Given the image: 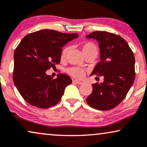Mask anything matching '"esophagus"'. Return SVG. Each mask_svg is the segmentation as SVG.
Listing matches in <instances>:
<instances>
[{
	"instance_id": "obj_1",
	"label": "esophagus",
	"mask_w": 147,
	"mask_h": 147,
	"mask_svg": "<svg viewBox=\"0 0 147 147\" xmlns=\"http://www.w3.org/2000/svg\"><path fill=\"white\" fill-rule=\"evenodd\" d=\"M73 81L74 83H76V84H78V85H81V84H82V82H81V81H78V80H73Z\"/></svg>"
}]
</instances>
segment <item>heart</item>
I'll return each instance as SVG.
<instances>
[{"instance_id":"b5f03b06","label":"heart","mask_w":147,"mask_h":147,"mask_svg":"<svg viewBox=\"0 0 147 147\" xmlns=\"http://www.w3.org/2000/svg\"><path fill=\"white\" fill-rule=\"evenodd\" d=\"M81 49H82V51L84 55L87 54V53H95L96 55L98 54L97 48H96L95 45L92 43V42H87L83 44L82 46H81ZM69 50V47H66L62 50V53H61V59L62 60H64L66 58V55H67ZM67 72L70 75H71L75 78H78V79H81L84 76V72H83V70L77 67H70L68 68Z\"/></svg>"}]
</instances>
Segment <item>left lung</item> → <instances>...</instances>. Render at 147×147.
I'll use <instances>...</instances> for the list:
<instances>
[{
    "label": "left lung",
    "instance_id": "left-lung-1",
    "mask_svg": "<svg viewBox=\"0 0 147 147\" xmlns=\"http://www.w3.org/2000/svg\"><path fill=\"white\" fill-rule=\"evenodd\" d=\"M99 43L100 62L90 76H102V83L93 84L86 101L91 107L111 110L121 102L135 79V57L127 42L119 35L96 31L86 36ZM97 78V77H96Z\"/></svg>",
    "mask_w": 147,
    "mask_h": 147
}]
</instances>
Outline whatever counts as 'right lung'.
I'll return each instance as SVG.
<instances>
[{"label": "right lung", "instance_id": "right-lung-1", "mask_svg": "<svg viewBox=\"0 0 147 147\" xmlns=\"http://www.w3.org/2000/svg\"><path fill=\"white\" fill-rule=\"evenodd\" d=\"M78 36L76 33L66 34L45 29L24 37L14 51L13 79L28 103L48 109L60 102L72 80L62 73L54 79L46 71L60 64L62 48Z\"/></svg>", "mask_w": 147, "mask_h": 147}]
</instances>
